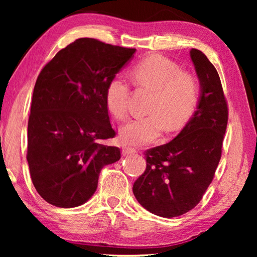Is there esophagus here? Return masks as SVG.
I'll list each match as a JSON object with an SVG mask.
<instances>
[{"label": "esophagus", "mask_w": 257, "mask_h": 257, "mask_svg": "<svg viewBox=\"0 0 257 257\" xmlns=\"http://www.w3.org/2000/svg\"><path fill=\"white\" fill-rule=\"evenodd\" d=\"M121 152H122V156L125 157V156H128V154L136 153V150L132 149V147H126V146H124V147H122Z\"/></svg>", "instance_id": "obj_1"}]
</instances>
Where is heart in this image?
<instances>
[{"label":"heart","instance_id":"b5f03b06","mask_svg":"<svg viewBox=\"0 0 257 257\" xmlns=\"http://www.w3.org/2000/svg\"><path fill=\"white\" fill-rule=\"evenodd\" d=\"M132 77L139 86L153 90L149 105L151 113L132 118L119 131L125 145L142 146L159 138L166 128L177 131L194 113L199 99V84L181 66L164 56L152 55L137 63ZM130 83L122 76H114L105 91V105L115 119L127 114Z\"/></svg>","mask_w":257,"mask_h":257}]
</instances>
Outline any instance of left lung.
Segmentation results:
<instances>
[{"label":"left lung","mask_w":257,"mask_h":257,"mask_svg":"<svg viewBox=\"0 0 257 257\" xmlns=\"http://www.w3.org/2000/svg\"><path fill=\"white\" fill-rule=\"evenodd\" d=\"M189 54L200 82L196 110L173 140L146 151V170L133 185L140 205L161 217L180 216L200 202L219 165L227 128L219 73L203 52Z\"/></svg>","instance_id":"obj_1"}]
</instances>
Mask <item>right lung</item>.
<instances>
[{
    "mask_svg": "<svg viewBox=\"0 0 257 257\" xmlns=\"http://www.w3.org/2000/svg\"><path fill=\"white\" fill-rule=\"evenodd\" d=\"M135 52L78 38L38 75L27 160L35 188L50 205L72 208L85 203L96 192L101 168L120 159L118 147L100 143L115 136L105 91Z\"/></svg>",
    "mask_w": 257,
    "mask_h": 257,
    "instance_id": "1",
    "label": "right lung"
}]
</instances>
